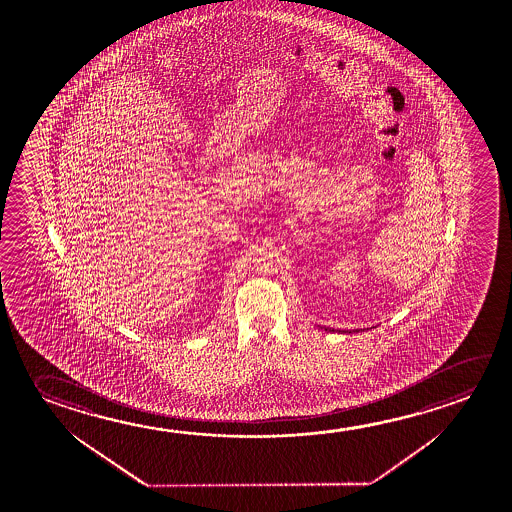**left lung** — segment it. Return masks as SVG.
Masks as SVG:
<instances>
[{"label":"left lung","instance_id":"1","mask_svg":"<svg viewBox=\"0 0 512 512\" xmlns=\"http://www.w3.org/2000/svg\"><path fill=\"white\" fill-rule=\"evenodd\" d=\"M327 332H339V334H348V330H336V328H325ZM355 334V332H359V330H350V334Z\"/></svg>","mask_w":512,"mask_h":512}]
</instances>
